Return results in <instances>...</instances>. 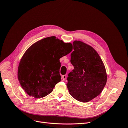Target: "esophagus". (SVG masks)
Returning <instances> with one entry per match:
<instances>
[{"label": "esophagus", "mask_w": 128, "mask_h": 128, "mask_svg": "<svg viewBox=\"0 0 128 128\" xmlns=\"http://www.w3.org/2000/svg\"><path fill=\"white\" fill-rule=\"evenodd\" d=\"M61 78H62V80H65L67 78V76L66 75H64L63 76H62Z\"/></svg>", "instance_id": "obj_1"}]
</instances>
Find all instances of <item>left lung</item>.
I'll return each mask as SVG.
<instances>
[{"label": "left lung", "mask_w": 128, "mask_h": 128, "mask_svg": "<svg viewBox=\"0 0 128 128\" xmlns=\"http://www.w3.org/2000/svg\"><path fill=\"white\" fill-rule=\"evenodd\" d=\"M73 45L70 62L74 69L69 73L67 86L74 98L87 102L101 94L106 86V68L92 46L80 40H75Z\"/></svg>", "instance_id": "1"}]
</instances>
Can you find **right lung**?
<instances>
[{
  "mask_svg": "<svg viewBox=\"0 0 128 128\" xmlns=\"http://www.w3.org/2000/svg\"><path fill=\"white\" fill-rule=\"evenodd\" d=\"M71 42L55 36L43 38L26 50L19 62L18 78L27 94L36 99L51 94L61 80L60 59L70 53Z\"/></svg>",
  "mask_w": 128,
  "mask_h": 128,
  "instance_id": "obj_1",
  "label": "right lung"
}]
</instances>
